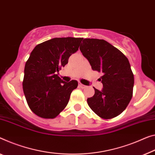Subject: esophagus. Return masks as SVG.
I'll return each instance as SVG.
<instances>
[{
  "label": "esophagus",
  "mask_w": 155,
  "mask_h": 155,
  "mask_svg": "<svg viewBox=\"0 0 155 155\" xmlns=\"http://www.w3.org/2000/svg\"><path fill=\"white\" fill-rule=\"evenodd\" d=\"M78 85H79V87H80V88H82V89H84V88L87 87V86L82 84V83H80V82H79V84H78Z\"/></svg>",
  "instance_id": "34e87169"
}]
</instances>
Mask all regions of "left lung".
<instances>
[{"label": "left lung", "instance_id": "left-lung-1", "mask_svg": "<svg viewBox=\"0 0 155 155\" xmlns=\"http://www.w3.org/2000/svg\"><path fill=\"white\" fill-rule=\"evenodd\" d=\"M94 71L102 72L101 91L94 88L87 103L97 116L110 119L125 110L132 99L134 75L128 59L118 49L103 39H84L80 47Z\"/></svg>", "mask_w": 155, "mask_h": 155}]
</instances>
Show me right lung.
<instances>
[{"label":"right lung","mask_w":155,"mask_h":155,"mask_svg":"<svg viewBox=\"0 0 155 155\" xmlns=\"http://www.w3.org/2000/svg\"><path fill=\"white\" fill-rule=\"evenodd\" d=\"M83 38H53L38 44L24 69L23 89L28 106L36 115L54 118L67 105L76 80L64 82L58 76L61 66L78 50Z\"/></svg>","instance_id":"obj_1"}]
</instances>
